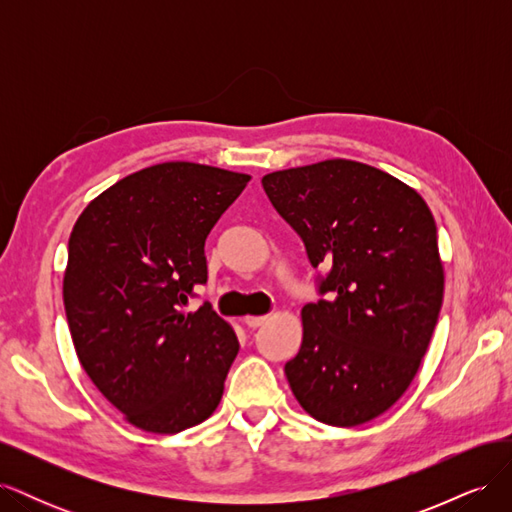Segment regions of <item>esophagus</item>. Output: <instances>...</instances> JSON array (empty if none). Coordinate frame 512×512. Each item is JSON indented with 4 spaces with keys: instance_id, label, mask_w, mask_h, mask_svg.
<instances>
[{
    "instance_id": "esophagus-1",
    "label": "esophagus",
    "mask_w": 512,
    "mask_h": 512,
    "mask_svg": "<svg viewBox=\"0 0 512 512\" xmlns=\"http://www.w3.org/2000/svg\"><path fill=\"white\" fill-rule=\"evenodd\" d=\"M243 322H245L250 329H256V327H260V324L267 322V316H245Z\"/></svg>"
}]
</instances>
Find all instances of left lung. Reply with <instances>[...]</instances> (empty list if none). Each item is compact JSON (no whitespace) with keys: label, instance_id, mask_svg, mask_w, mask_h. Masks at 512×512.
Segmentation results:
<instances>
[{"label":"left lung","instance_id":"1","mask_svg":"<svg viewBox=\"0 0 512 512\" xmlns=\"http://www.w3.org/2000/svg\"><path fill=\"white\" fill-rule=\"evenodd\" d=\"M303 239L327 299L301 309L303 342L286 363L301 408L356 427L408 391L444 297L436 220L423 196L380 168L324 160L262 177Z\"/></svg>","mask_w":512,"mask_h":512}]
</instances>
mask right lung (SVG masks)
Listing matches in <instances>:
<instances>
[{
	"label": "right lung",
	"instance_id": "add662e5",
	"mask_svg": "<svg viewBox=\"0 0 512 512\" xmlns=\"http://www.w3.org/2000/svg\"><path fill=\"white\" fill-rule=\"evenodd\" d=\"M250 175L162 162L119 179L85 207L68 241L64 305L87 376L128 423L179 433L218 408L239 352L205 303V239Z\"/></svg>",
	"mask_w": 512,
	"mask_h": 512
}]
</instances>
